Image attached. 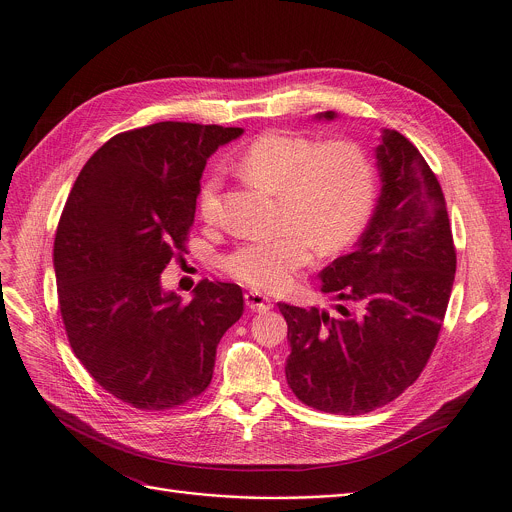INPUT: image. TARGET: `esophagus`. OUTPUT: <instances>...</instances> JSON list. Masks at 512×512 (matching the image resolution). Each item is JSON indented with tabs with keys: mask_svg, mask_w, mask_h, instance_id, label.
Listing matches in <instances>:
<instances>
[{
	"mask_svg": "<svg viewBox=\"0 0 512 512\" xmlns=\"http://www.w3.org/2000/svg\"><path fill=\"white\" fill-rule=\"evenodd\" d=\"M245 304L253 312H267V310L273 308L271 300L267 296L259 294V291H247V294H245Z\"/></svg>",
	"mask_w": 512,
	"mask_h": 512,
	"instance_id": "34e87169",
	"label": "esophagus"
}]
</instances>
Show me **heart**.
Returning a JSON list of instances; mask_svg holds the SVG:
<instances>
[{
    "label": "heart",
    "mask_w": 512,
    "mask_h": 512,
    "mask_svg": "<svg viewBox=\"0 0 512 512\" xmlns=\"http://www.w3.org/2000/svg\"><path fill=\"white\" fill-rule=\"evenodd\" d=\"M241 174L279 200L281 229L249 239L227 253L223 269L261 291L285 289L312 261V247L336 253L367 225L375 200L373 166L356 143H318L310 137L267 131L237 160ZM223 178L210 174L198 192L204 223L221 212Z\"/></svg>",
    "instance_id": "obj_1"
}]
</instances>
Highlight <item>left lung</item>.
Segmentation results:
<instances>
[{"instance_id": "1", "label": "left lung", "mask_w": 512, "mask_h": 512, "mask_svg": "<svg viewBox=\"0 0 512 512\" xmlns=\"http://www.w3.org/2000/svg\"><path fill=\"white\" fill-rule=\"evenodd\" d=\"M316 117L332 121L336 113ZM375 158L381 194L369 227L352 253L320 271L338 316L279 304L291 346L287 385L326 413H369L413 385L454 285L456 249L440 182L395 129H383Z\"/></svg>"}]
</instances>
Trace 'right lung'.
Listing matches in <instances>:
<instances>
[{
	"instance_id": "1",
	"label": "right lung",
	"mask_w": 512,
	"mask_h": 512,
	"mask_svg": "<svg viewBox=\"0 0 512 512\" xmlns=\"http://www.w3.org/2000/svg\"><path fill=\"white\" fill-rule=\"evenodd\" d=\"M241 127L162 121L111 137L72 186L54 239L58 306L72 352L113 397L172 409L212 379L216 346L243 316L235 283L194 296L162 287L186 251L206 160Z\"/></svg>"
}]
</instances>
